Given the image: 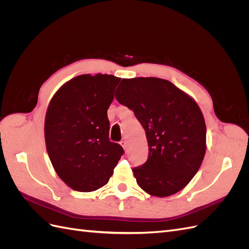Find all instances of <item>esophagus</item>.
I'll return each instance as SVG.
<instances>
[{
    "instance_id": "34e87169",
    "label": "esophagus",
    "mask_w": 249,
    "mask_h": 249,
    "mask_svg": "<svg viewBox=\"0 0 249 249\" xmlns=\"http://www.w3.org/2000/svg\"><path fill=\"white\" fill-rule=\"evenodd\" d=\"M120 145H122L123 147H124V149L125 150L126 149V141L125 140H122V141H120Z\"/></svg>"
}]
</instances>
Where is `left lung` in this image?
<instances>
[{"instance_id": "left-lung-1", "label": "left lung", "mask_w": 249, "mask_h": 249, "mask_svg": "<svg viewBox=\"0 0 249 249\" xmlns=\"http://www.w3.org/2000/svg\"><path fill=\"white\" fill-rule=\"evenodd\" d=\"M116 100L134 111L145 131L147 161L133 168L142 190L166 197L189 184L206 154L205 118L190 95L159 78L123 79Z\"/></svg>"}]
</instances>
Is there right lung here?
<instances>
[{"mask_svg":"<svg viewBox=\"0 0 249 249\" xmlns=\"http://www.w3.org/2000/svg\"><path fill=\"white\" fill-rule=\"evenodd\" d=\"M120 79L81 74L52 97L44 119L48 155L59 178L79 192L106 185L124 148L109 139L107 110Z\"/></svg>","mask_w":249,"mask_h":249,"instance_id":"add662e5","label":"right lung"}]
</instances>
